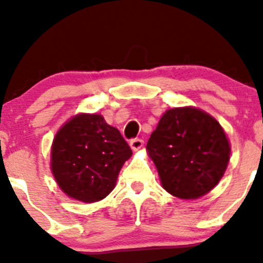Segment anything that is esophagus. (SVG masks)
I'll use <instances>...</instances> for the list:
<instances>
[{"instance_id":"esophagus-1","label":"esophagus","mask_w":263,"mask_h":263,"mask_svg":"<svg viewBox=\"0 0 263 263\" xmlns=\"http://www.w3.org/2000/svg\"><path fill=\"white\" fill-rule=\"evenodd\" d=\"M129 146H131V148L134 151H138L143 147V140H141V138H134V140H131V142H129Z\"/></svg>"}]
</instances>
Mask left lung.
<instances>
[{
  "mask_svg": "<svg viewBox=\"0 0 263 263\" xmlns=\"http://www.w3.org/2000/svg\"><path fill=\"white\" fill-rule=\"evenodd\" d=\"M163 188L180 199H197L224 176L230 144L214 117L195 107L172 108L147 142Z\"/></svg>",
  "mask_w": 263,
  "mask_h": 263,
  "instance_id": "left-lung-1",
  "label": "left lung"
}]
</instances>
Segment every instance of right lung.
I'll return each instance as SVG.
<instances>
[{
	"label": "right lung",
	"instance_id": "add662e5",
	"mask_svg": "<svg viewBox=\"0 0 263 263\" xmlns=\"http://www.w3.org/2000/svg\"><path fill=\"white\" fill-rule=\"evenodd\" d=\"M132 151L100 115L80 114L66 122L52 146V172L70 198L93 203L107 197Z\"/></svg>",
	"mask_w": 263,
	"mask_h": 263
}]
</instances>
